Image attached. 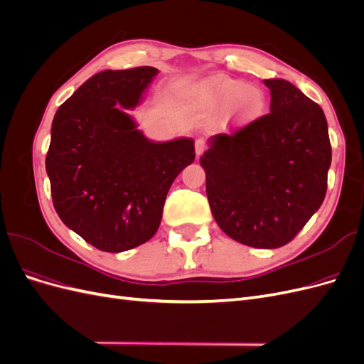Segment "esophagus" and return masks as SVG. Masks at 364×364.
Returning <instances> with one entry per match:
<instances>
[{
    "label": "esophagus",
    "instance_id": "obj_1",
    "mask_svg": "<svg viewBox=\"0 0 364 364\" xmlns=\"http://www.w3.org/2000/svg\"><path fill=\"white\" fill-rule=\"evenodd\" d=\"M205 150H206V142H205V139H202V138L196 139V155H197V158H199Z\"/></svg>",
    "mask_w": 364,
    "mask_h": 364
}]
</instances>
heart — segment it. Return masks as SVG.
I'll return each instance as SVG.
<instances>
[{"instance_id": "heart-1", "label": "heart", "mask_w": 364, "mask_h": 364, "mask_svg": "<svg viewBox=\"0 0 364 364\" xmlns=\"http://www.w3.org/2000/svg\"><path fill=\"white\" fill-rule=\"evenodd\" d=\"M193 100L205 112H217L215 123L225 130L243 127L266 109L267 98L258 86L243 80L214 75L193 90Z\"/></svg>"}]
</instances>
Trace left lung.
<instances>
[{"label": "left lung", "instance_id": "1", "mask_svg": "<svg viewBox=\"0 0 364 364\" xmlns=\"http://www.w3.org/2000/svg\"><path fill=\"white\" fill-rule=\"evenodd\" d=\"M264 83L270 112L232 134L214 135L200 164L223 232L250 247L277 249L321 208L331 142L321 106L287 80Z\"/></svg>", "mask_w": 364, "mask_h": 364}]
</instances>
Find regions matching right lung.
<instances>
[{
	"instance_id": "1",
	"label": "right lung",
	"mask_w": 364,
	"mask_h": 364,
	"mask_svg": "<svg viewBox=\"0 0 364 364\" xmlns=\"http://www.w3.org/2000/svg\"><path fill=\"white\" fill-rule=\"evenodd\" d=\"M153 67L102 71L53 119L46 168L62 222L103 252H124L156 234L173 181L194 158L190 138L153 142L123 109L135 107Z\"/></svg>"
}]
</instances>
